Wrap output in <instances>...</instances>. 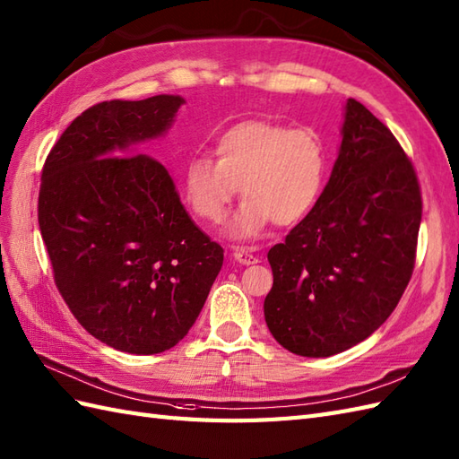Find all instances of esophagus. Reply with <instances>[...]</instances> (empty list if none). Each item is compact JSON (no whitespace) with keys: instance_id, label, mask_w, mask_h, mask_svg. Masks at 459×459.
Returning <instances> with one entry per match:
<instances>
[{"instance_id":"esophagus-1","label":"esophagus","mask_w":459,"mask_h":459,"mask_svg":"<svg viewBox=\"0 0 459 459\" xmlns=\"http://www.w3.org/2000/svg\"><path fill=\"white\" fill-rule=\"evenodd\" d=\"M232 258L237 260V262H240L242 265H250V264L258 262V258H255V255L248 248H234Z\"/></svg>"}]
</instances>
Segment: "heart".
Listing matches in <instances>:
<instances>
[{"instance_id": "obj_1", "label": "heart", "mask_w": 459, "mask_h": 459, "mask_svg": "<svg viewBox=\"0 0 459 459\" xmlns=\"http://www.w3.org/2000/svg\"><path fill=\"white\" fill-rule=\"evenodd\" d=\"M326 152L308 126L248 119L215 138V158L194 154L181 174L194 215L221 225L240 187L244 197L230 232L248 238L273 222L291 227L316 205L325 186Z\"/></svg>"}]
</instances>
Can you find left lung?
<instances>
[{
  "mask_svg": "<svg viewBox=\"0 0 459 459\" xmlns=\"http://www.w3.org/2000/svg\"><path fill=\"white\" fill-rule=\"evenodd\" d=\"M422 195L399 141L356 100L313 211L268 252L264 316L297 356L340 354L387 321L417 260Z\"/></svg>",
  "mask_w": 459,
  "mask_h": 459,
  "instance_id": "8db88e82",
  "label": "left lung"
}]
</instances>
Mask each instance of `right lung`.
Returning <instances> with one entry per match:
<instances>
[{
	"label": "right lung",
	"mask_w": 459,
	"mask_h": 459,
	"mask_svg": "<svg viewBox=\"0 0 459 459\" xmlns=\"http://www.w3.org/2000/svg\"><path fill=\"white\" fill-rule=\"evenodd\" d=\"M181 103H95L42 166L39 227L56 290L91 336L129 354L176 346L222 268V248L189 219L168 169L133 151Z\"/></svg>",
	"instance_id": "add662e5"
}]
</instances>
